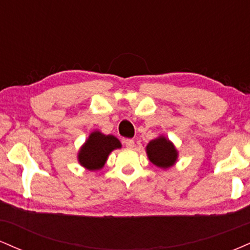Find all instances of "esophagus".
Instances as JSON below:
<instances>
[{"label":"esophagus","instance_id":"1","mask_svg":"<svg viewBox=\"0 0 250 250\" xmlns=\"http://www.w3.org/2000/svg\"><path fill=\"white\" fill-rule=\"evenodd\" d=\"M125 145L127 148H133L135 146V142H134V140L127 139V140H125Z\"/></svg>","mask_w":250,"mask_h":250}]
</instances>
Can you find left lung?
Wrapping results in <instances>:
<instances>
[{"label":"left lung","mask_w":250,"mask_h":250,"mask_svg":"<svg viewBox=\"0 0 250 250\" xmlns=\"http://www.w3.org/2000/svg\"><path fill=\"white\" fill-rule=\"evenodd\" d=\"M148 159L153 165L162 169H168L177 161V150L175 146L166 136H159L148 143L147 148Z\"/></svg>","instance_id":"left-lung-1"}]
</instances>
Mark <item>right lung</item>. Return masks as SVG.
Instances as JSON below:
<instances>
[{
    "mask_svg": "<svg viewBox=\"0 0 250 250\" xmlns=\"http://www.w3.org/2000/svg\"><path fill=\"white\" fill-rule=\"evenodd\" d=\"M121 148V142L113 135H104L101 131H93L80 149L77 159L80 165L89 170L101 169L114 149Z\"/></svg>",
    "mask_w": 250,
    "mask_h": 250,
    "instance_id": "add662e5",
    "label": "right lung"
}]
</instances>
